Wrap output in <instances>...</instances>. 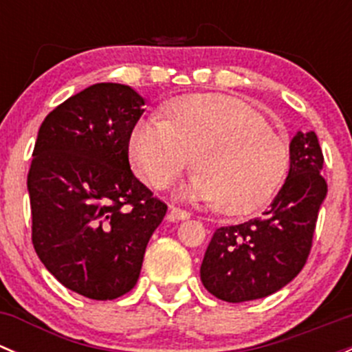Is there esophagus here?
<instances>
[{"mask_svg":"<svg viewBox=\"0 0 352 352\" xmlns=\"http://www.w3.org/2000/svg\"><path fill=\"white\" fill-rule=\"evenodd\" d=\"M170 219L172 221H177V219H189L190 218V212H187L186 209L182 208H177V206H170Z\"/></svg>","mask_w":352,"mask_h":352,"instance_id":"1","label":"esophagus"}]
</instances>
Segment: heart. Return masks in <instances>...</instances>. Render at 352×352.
Returning <instances> with one entry per match:
<instances>
[{
	"mask_svg": "<svg viewBox=\"0 0 352 352\" xmlns=\"http://www.w3.org/2000/svg\"><path fill=\"white\" fill-rule=\"evenodd\" d=\"M163 113L165 122H138L127 144L131 165L151 189L172 186L190 162L197 173L179 196L216 202L225 214L258 211L279 189L289 148L242 98L186 95L170 100Z\"/></svg>",
	"mask_w": 352,
	"mask_h": 352,
	"instance_id": "heart-1",
	"label": "heart"
}]
</instances>
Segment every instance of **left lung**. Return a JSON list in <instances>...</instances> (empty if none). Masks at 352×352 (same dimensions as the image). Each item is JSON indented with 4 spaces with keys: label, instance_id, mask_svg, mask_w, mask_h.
Returning <instances> with one entry per match:
<instances>
[{
    "label": "left lung",
    "instance_id": "left-lung-1",
    "mask_svg": "<svg viewBox=\"0 0 352 352\" xmlns=\"http://www.w3.org/2000/svg\"><path fill=\"white\" fill-rule=\"evenodd\" d=\"M285 186L261 218L214 232L201 264V281L228 303L258 300L293 281L307 264L318 211L327 196L324 153L314 131L289 144Z\"/></svg>",
    "mask_w": 352,
    "mask_h": 352
}]
</instances>
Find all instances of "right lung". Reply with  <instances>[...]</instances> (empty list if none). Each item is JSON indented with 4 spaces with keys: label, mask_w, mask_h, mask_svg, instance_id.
<instances>
[{
    "label": "right lung",
    "mask_w": 352,
    "mask_h": 352,
    "mask_svg": "<svg viewBox=\"0 0 352 352\" xmlns=\"http://www.w3.org/2000/svg\"><path fill=\"white\" fill-rule=\"evenodd\" d=\"M143 105L126 85H91L47 113L32 153V243L63 286L90 300H116L136 286L166 212L129 166Z\"/></svg>",
    "instance_id": "1"
}]
</instances>
